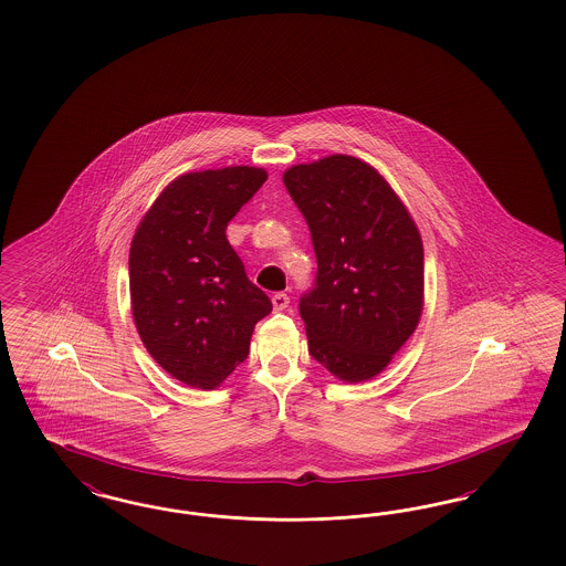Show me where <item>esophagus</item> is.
Here are the masks:
<instances>
[{
	"instance_id": "1",
	"label": "esophagus",
	"mask_w": 566,
	"mask_h": 566,
	"mask_svg": "<svg viewBox=\"0 0 566 566\" xmlns=\"http://www.w3.org/2000/svg\"><path fill=\"white\" fill-rule=\"evenodd\" d=\"M273 310L275 312H284L286 307H289V303H291V298H289V294L284 293H275L272 296Z\"/></svg>"
}]
</instances>
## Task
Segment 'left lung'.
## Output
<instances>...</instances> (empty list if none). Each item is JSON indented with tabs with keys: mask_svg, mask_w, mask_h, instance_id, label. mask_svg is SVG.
<instances>
[{
	"mask_svg": "<svg viewBox=\"0 0 566 566\" xmlns=\"http://www.w3.org/2000/svg\"><path fill=\"white\" fill-rule=\"evenodd\" d=\"M282 181L316 250L301 296L310 354L345 384L384 373L423 312V242L407 206L364 159L335 154L291 166Z\"/></svg>",
	"mask_w": 566,
	"mask_h": 566,
	"instance_id": "1",
	"label": "left lung"
}]
</instances>
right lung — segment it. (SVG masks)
Here are the masks:
<instances>
[{"label": "right lung", "instance_id": "add662e5", "mask_svg": "<svg viewBox=\"0 0 566 566\" xmlns=\"http://www.w3.org/2000/svg\"><path fill=\"white\" fill-rule=\"evenodd\" d=\"M268 181L254 166L185 172L145 212L130 244V303L151 358L175 379L214 389L247 360L254 324L272 312L227 223Z\"/></svg>", "mask_w": 566, "mask_h": 566}]
</instances>
